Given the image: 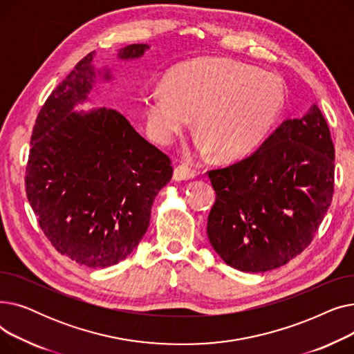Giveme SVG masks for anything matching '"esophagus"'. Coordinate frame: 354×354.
I'll return each mask as SVG.
<instances>
[{
	"instance_id": "34e87169",
	"label": "esophagus",
	"mask_w": 354,
	"mask_h": 354,
	"mask_svg": "<svg viewBox=\"0 0 354 354\" xmlns=\"http://www.w3.org/2000/svg\"><path fill=\"white\" fill-rule=\"evenodd\" d=\"M195 176V171L191 169V167L185 166V165H179L175 167L174 171V180L179 182V180H189Z\"/></svg>"
}]
</instances>
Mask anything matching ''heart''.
Masks as SVG:
<instances>
[{
  "label": "heart",
  "instance_id": "heart-1",
  "mask_svg": "<svg viewBox=\"0 0 354 354\" xmlns=\"http://www.w3.org/2000/svg\"><path fill=\"white\" fill-rule=\"evenodd\" d=\"M286 99L275 74L232 59H202L167 73L145 99L147 127L171 143L195 115L201 153L225 160L245 158L264 142Z\"/></svg>",
  "mask_w": 354,
  "mask_h": 354
}]
</instances>
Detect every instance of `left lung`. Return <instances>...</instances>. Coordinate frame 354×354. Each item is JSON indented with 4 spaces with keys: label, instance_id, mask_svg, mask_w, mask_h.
Here are the masks:
<instances>
[{
    "label": "left lung",
    "instance_id": "8db88e82",
    "mask_svg": "<svg viewBox=\"0 0 354 354\" xmlns=\"http://www.w3.org/2000/svg\"><path fill=\"white\" fill-rule=\"evenodd\" d=\"M216 199L209 243L224 261L264 272L301 254L334 192V145L317 106L287 119L248 158L208 171Z\"/></svg>",
    "mask_w": 354,
    "mask_h": 354
}]
</instances>
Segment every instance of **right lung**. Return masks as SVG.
<instances>
[{
	"mask_svg": "<svg viewBox=\"0 0 354 354\" xmlns=\"http://www.w3.org/2000/svg\"><path fill=\"white\" fill-rule=\"evenodd\" d=\"M130 44L119 59H138ZM95 51L55 87L35 119L26 191L37 221L60 254L90 268L115 266L143 238L158 192L171 180V159L115 109L73 111L96 79ZM104 79H110L109 73Z\"/></svg>",
	"mask_w": 354,
	"mask_h": 354,
	"instance_id": "obj_1",
	"label": "right lung"
}]
</instances>
